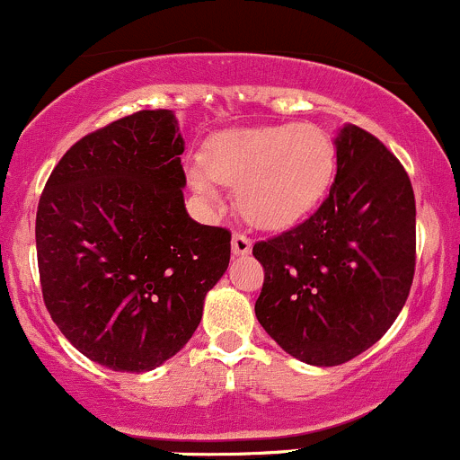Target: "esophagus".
<instances>
[{"label": "esophagus", "mask_w": 460, "mask_h": 460, "mask_svg": "<svg viewBox=\"0 0 460 460\" xmlns=\"http://www.w3.org/2000/svg\"><path fill=\"white\" fill-rule=\"evenodd\" d=\"M253 242L246 234H234V240H231V249H234V255H249Z\"/></svg>", "instance_id": "34e87169"}]
</instances>
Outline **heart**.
Listing matches in <instances>:
<instances>
[{"mask_svg":"<svg viewBox=\"0 0 460 460\" xmlns=\"http://www.w3.org/2000/svg\"><path fill=\"white\" fill-rule=\"evenodd\" d=\"M334 168V141L321 126L272 124L216 133L188 179L209 205L218 203V183L238 185L235 205L251 225L284 229L316 209Z\"/></svg>","mask_w":460,"mask_h":460,"instance_id":"1","label":"heart"}]
</instances>
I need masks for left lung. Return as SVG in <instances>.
Masks as SVG:
<instances>
[{"mask_svg": "<svg viewBox=\"0 0 460 460\" xmlns=\"http://www.w3.org/2000/svg\"><path fill=\"white\" fill-rule=\"evenodd\" d=\"M415 191L376 135L347 124L319 209L255 242L264 286L255 316L296 360L334 367L386 334L415 277Z\"/></svg>", "mask_w": 460, "mask_h": 460, "instance_id": "8db88e82", "label": "left lung"}]
</instances>
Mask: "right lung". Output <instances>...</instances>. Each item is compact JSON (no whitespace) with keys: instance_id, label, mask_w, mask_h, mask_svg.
<instances>
[{"instance_id":"obj_1","label":"right lung","mask_w":460,"mask_h":460,"mask_svg":"<svg viewBox=\"0 0 460 460\" xmlns=\"http://www.w3.org/2000/svg\"><path fill=\"white\" fill-rule=\"evenodd\" d=\"M183 150L170 111H137L75 141L39 200L45 307L113 371H150L181 351L229 266L231 231L185 211Z\"/></svg>"}]
</instances>
